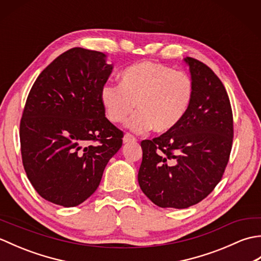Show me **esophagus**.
<instances>
[{
  "label": "esophagus",
  "instance_id": "1",
  "mask_svg": "<svg viewBox=\"0 0 261 261\" xmlns=\"http://www.w3.org/2000/svg\"><path fill=\"white\" fill-rule=\"evenodd\" d=\"M135 141H137L136 137H134L131 134H127V132H126V134L123 137V142L127 143V142H135Z\"/></svg>",
  "mask_w": 261,
  "mask_h": 261
}]
</instances>
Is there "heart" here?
Wrapping results in <instances>:
<instances>
[{
  "instance_id": "heart-1",
  "label": "heart",
  "mask_w": 261,
  "mask_h": 261,
  "mask_svg": "<svg viewBox=\"0 0 261 261\" xmlns=\"http://www.w3.org/2000/svg\"><path fill=\"white\" fill-rule=\"evenodd\" d=\"M120 85L105 84L99 97L113 123L127 122L136 132L149 129L158 134L173 130L184 119L194 96V83L187 74L154 62H141L120 73Z\"/></svg>"
}]
</instances>
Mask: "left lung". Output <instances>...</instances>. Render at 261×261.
<instances>
[{
  "mask_svg": "<svg viewBox=\"0 0 261 261\" xmlns=\"http://www.w3.org/2000/svg\"><path fill=\"white\" fill-rule=\"evenodd\" d=\"M194 83L190 109L179 124L142 140L141 191L160 207L186 208L222 179L233 141V115L222 82L204 63L186 57Z\"/></svg>",
  "mask_w": 261,
  "mask_h": 261,
  "instance_id": "1",
  "label": "left lung"
}]
</instances>
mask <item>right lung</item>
<instances>
[{"mask_svg": "<svg viewBox=\"0 0 261 261\" xmlns=\"http://www.w3.org/2000/svg\"><path fill=\"white\" fill-rule=\"evenodd\" d=\"M103 53L71 48L33 83L20 121L22 164L37 193L65 207L96 191L123 132L99 97L112 65Z\"/></svg>", "mask_w": 261, "mask_h": 261, "instance_id": "obj_1", "label": "right lung"}]
</instances>
